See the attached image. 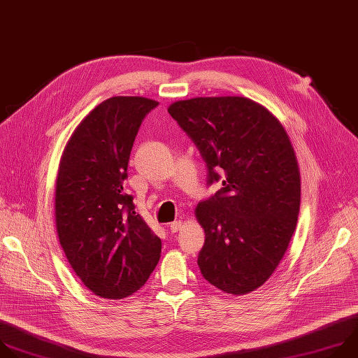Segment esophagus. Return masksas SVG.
<instances>
[{"label":"esophagus","mask_w":358,"mask_h":358,"mask_svg":"<svg viewBox=\"0 0 358 358\" xmlns=\"http://www.w3.org/2000/svg\"><path fill=\"white\" fill-rule=\"evenodd\" d=\"M182 227H183V224H182V222H180V220H176V222H173V223H171V224H169V230H171L172 233L179 231Z\"/></svg>","instance_id":"esophagus-1"}]
</instances>
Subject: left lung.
I'll return each mask as SVG.
<instances>
[{"label":"left lung","instance_id":"1","mask_svg":"<svg viewBox=\"0 0 358 358\" xmlns=\"http://www.w3.org/2000/svg\"><path fill=\"white\" fill-rule=\"evenodd\" d=\"M168 113L223 187L196 207L197 264L213 287L245 295L266 282L298 223L301 173L289 136L264 106L236 96L175 101Z\"/></svg>","mask_w":358,"mask_h":358}]
</instances>
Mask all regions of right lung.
<instances>
[{
    "label": "right lung",
    "instance_id": "obj_1",
    "mask_svg": "<svg viewBox=\"0 0 358 358\" xmlns=\"http://www.w3.org/2000/svg\"><path fill=\"white\" fill-rule=\"evenodd\" d=\"M159 103L111 97L76 127L60 158L55 219L76 275L97 296L136 292L155 269L162 243L124 193L129 154L142 120Z\"/></svg>",
    "mask_w": 358,
    "mask_h": 358
}]
</instances>
